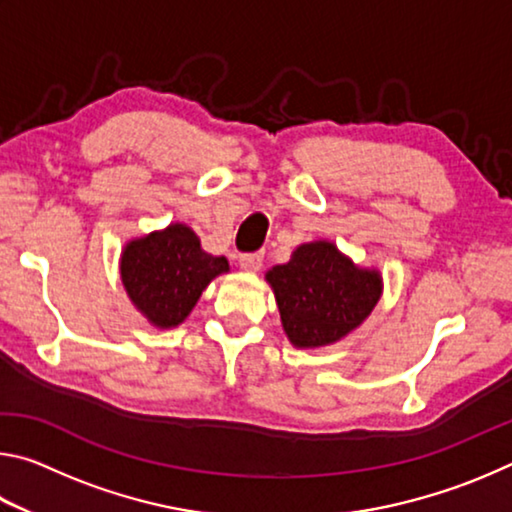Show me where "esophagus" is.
<instances>
[{"instance_id":"obj_1","label":"esophagus","mask_w":512,"mask_h":512,"mask_svg":"<svg viewBox=\"0 0 512 512\" xmlns=\"http://www.w3.org/2000/svg\"><path fill=\"white\" fill-rule=\"evenodd\" d=\"M262 262H264V255L262 253H244L239 255V266L244 268V271L248 273H255L262 268Z\"/></svg>"}]
</instances>
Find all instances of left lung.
<instances>
[{
	"label": "left lung",
	"instance_id": "left-lung-1",
	"mask_svg": "<svg viewBox=\"0 0 512 512\" xmlns=\"http://www.w3.org/2000/svg\"><path fill=\"white\" fill-rule=\"evenodd\" d=\"M282 327L296 348L341 341L370 316L381 296V275L359 268L332 241L302 244L287 264L266 273Z\"/></svg>",
	"mask_w": 512,
	"mask_h": 512
}]
</instances>
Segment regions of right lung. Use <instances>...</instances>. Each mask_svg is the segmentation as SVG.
<instances>
[{
  "label": "right lung",
  "instance_id": "1",
  "mask_svg": "<svg viewBox=\"0 0 512 512\" xmlns=\"http://www.w3.org/2000/svg\"><path fill=\"white\" fill-rule=\"evenodd\" d=\"M121 282L137 311L151 325L169 329L183 323L216 275L228 273V259L201 248L185 223L128 241L121 253Z\"/></svg>",
  "mask_w": 512,
  "mask_h": 512
}]
</instances>
